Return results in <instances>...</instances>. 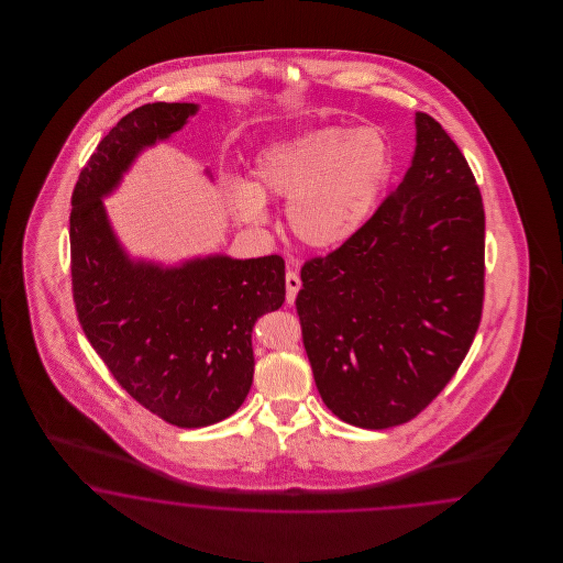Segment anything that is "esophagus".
Listing matches in <instances>:
<instances>
[{
    "label": "esophagus",
    "mask_w": 563,
    "mask_h": 563,
    "mask_svg": "<svg viewBox=\"0 0 563 563\" xmlns=\"http://www.w3.org/2000/svg\"><path fill=\"white\" fill-rule=\"evenodd\" d=\"M285 283H287V303L292 306V303H295V297H297V292H299V289H301V278L297 276V273L289 271L287 276H285Z\"/></svg>",
    "instance_id": "esophagus-1"
}]
</instances>
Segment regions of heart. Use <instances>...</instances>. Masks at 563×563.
Returning a JSON list of instances; mask_svg holds the SVG:
<instances>
[{
    "label": "heart",
    "instance_id": "b5f03b06",
    "mask_svg": "<svg viewBox=\"0 0 563 563\" xmlns=\"http://www.w3.org/2000/svg\"><path fill=\"white\" fill-rule=\"evenodd\" d=\"M393 173V146L377 128H320L264 146L254 184L229 186L239 221L268 222V198L287 200L292 235L311 250H334L369 221Z\"/></svg>",
    "mask_w": 563,
    "mask_h": 563
}]
</instances>
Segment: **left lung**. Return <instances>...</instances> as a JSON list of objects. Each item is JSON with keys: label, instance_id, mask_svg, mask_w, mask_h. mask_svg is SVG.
<instances>
[{"label": "left lung", "instance_id": "1", "mask_svg": "<svg viewBox=\"0 0 563 563\" xmlns=\"http://www.w3.org/2000/svg\"><path fill=\"white\" fill-rule=\"evenodd\" d=\"M398 188L357 235L303 264V344L325 407L363 429L417 417L477 334L485 212L475 175L427 113Z\"/></svg>", "mask_w": 563, "mask_h": 563}]
</instances>
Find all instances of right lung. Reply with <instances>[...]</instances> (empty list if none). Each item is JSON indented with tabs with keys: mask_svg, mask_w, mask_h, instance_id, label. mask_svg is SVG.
<instances>
[{
	"mask_svg": "<svg viewBox=\"0 0 563 563\" xmlns=\"http://www.w3.org/2000/svg\"><path fill=\"white\" fill-rule=\"evenodd\" d=\"M196 102H148L90 154L71 194V290L86 339L121 388L170 426L231 417L254 379L257 318L285 303L280 256L194 257L179 266L128 256L102 198L144 148L169 140ZM208 173V170H206Z\"/></svg>",
	"mask_w": 563,
	"mask_h": 563,
	"instance_id": "1",
	"label": "right lung"
}]
</instances>
